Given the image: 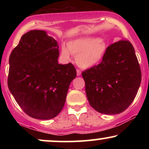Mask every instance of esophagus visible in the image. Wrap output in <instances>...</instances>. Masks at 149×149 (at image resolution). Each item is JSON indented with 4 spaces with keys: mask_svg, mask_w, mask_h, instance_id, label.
<instances>
[{
    "mask_svg": "<svg viewBox=\"0 0 149 149\" xmlns=\"http://www.w3.org/2000/svg\"><path fill=\"white\" fill-rule=\"evenodd\" d=\"M76 72H77V76H80V74H81V71H80V69H77Z\"/></svg>",
    "mask_w": 149,
    "mask_h": 149,
    "instance_id": "34e87169",
    "label": "esophagus"
}]
</instances>
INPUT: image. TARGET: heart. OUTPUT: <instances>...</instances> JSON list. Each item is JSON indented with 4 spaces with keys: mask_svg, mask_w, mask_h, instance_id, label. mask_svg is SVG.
Wrapping results in <instances>:
<instances>
[{
    "mask_svg": "<svg viewBox=\"0 0 149 149\" xmlns=\"http://www.w3.org/2000/svg\"><path fill=\"white\" fill-rule=\"evenodd\" d=\"M107 51V45L97 38L85 37L68 42L67 47L62 46L61 56L69 60L71 54L77 57V64L83 69L91 68L103 59Z\"/></svg>",
    "mask_w": 149,
    "mask_h": 149,
    "instance_id": "b5f03b06",
    "label": "heart"
}]
</instances>
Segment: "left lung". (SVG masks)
<instances>
[{
	"instance_id": "left-lung-1",
	"label": "left lung",
	"mask_w": 149,
	"mask_h": 149,
	"mask_svg": "<svg viewBox=\"0 0 149 149\" xmlns=\"http://www.w3.org/2000/svg\"><path fill=\"white\" fill-rule=\"evenodd\" d=\"M90 106L104 114L124 111L137 94L141 71L133 45L120 40L107 48L101 62L82 73Z\"/></svg>"
}]
</instances>
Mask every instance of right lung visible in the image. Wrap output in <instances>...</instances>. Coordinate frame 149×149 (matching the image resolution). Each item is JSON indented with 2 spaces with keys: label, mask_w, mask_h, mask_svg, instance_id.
I'll use <instances>...</instances> for the list:
<instances>
[{
  "label": "right lung",
  "mask_w": 149,
  "mask_h": 149,
  "mask_svg": "<svg viewBox=\"0 0 149 149\" xmlns=\"http://www.w3.org/2000/svg\"><path fill=\"white\" fill-rule=\"evenodd\" d=\"M57 42L42 30L23 35L9 59L8 85L25 113L33 118L56 117L64 107L74 66L58 64Z\"/></svg>",
  "instance_id": "add662e5"
}]
</instances>
